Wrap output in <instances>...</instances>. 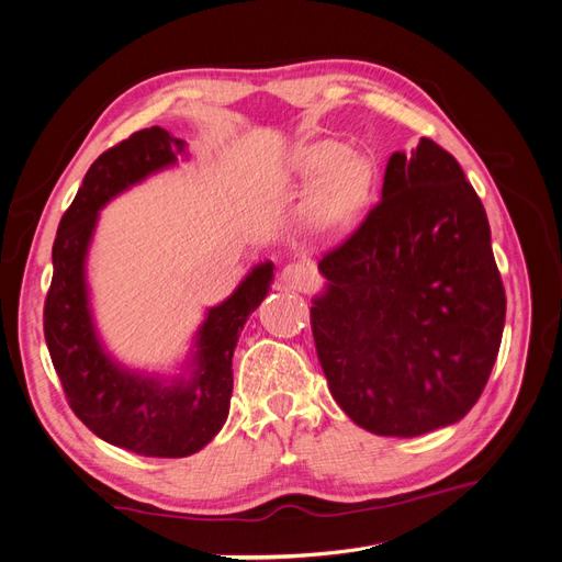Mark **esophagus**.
Returning <instances> with one entry per match:
<instances>
[{"label": "esophagus", "mask_w": 562, "mask_h": 562, "mask_svg": "<svg viewBox=\"0 0 562 562\" xmlns=\"http://www.w3.org/2000/svg\"><path fill=\"white\" fill-rule=\"evenodd\" d=\"M283 281L293 288H312L316 281V269L310 262H293L283 269Z\"/></svg>", "instance_id": "obj_1"}]
</instances>
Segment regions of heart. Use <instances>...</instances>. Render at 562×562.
<instances>
[{"label":"heart","instance_id":"obj_1","mask_svg":"<svg viewBox=\"0 0 562 562\" xmlns=\"http://www.w3.org/2000/svg\"><path fill=\"white\" fill-rule=\"evenodd\" d=\"M302 176H316L307 215L318 225H339L363 206L372 187V166L363 155L345 151L333 140L304 147L295 157Z\"/></svg>","mask_w":562,"mask_h":562}]
</instances>
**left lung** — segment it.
Listing matches in <instances>:
<instances>
[{
	"mask_svg": "<svg viewBox=\"0 0 562 562\" xmlns=\"http://www.w3.org/2000/svg\"><path fill=\"white\" fill-rule=\"evenodd\" d=\"M312 333L337 405L370 434L422 436L481 398L506 295L483 203L429 138L389 157L382 199L323 252Z\"/></svg>",
	"mask_w": 562,
	"mask_h": 562,
	"instance_id": "left-lung-1",
	"label": "left lung"
}]
</instances>
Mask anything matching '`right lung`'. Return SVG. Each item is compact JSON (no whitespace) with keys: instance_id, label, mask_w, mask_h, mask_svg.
Listing matches in <instances>:
<instances>
[{"instance_id":"right-lung-1","label":"right lung","mask_w":562,"mask_h":562,"mask_svg":"<svg viewBox=\"0 0 562 562\" xmlns=\"http://www.w3.org/2000/svg\"><path fill=\"white\" fill-rule=\"evenodd\" d=\"M184 143L151 126L100 155L54 241V279L44 302V337L72 413L108 443L145 457H187L223 429L232 398V356L246 318L265 300L274 267H255L196 333L194 370L187 380L164 384L112 363L100 347L83 260L98 211L149 173L178 161Z\"/></svg>"}]
</instances>
